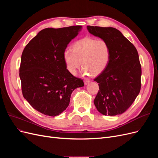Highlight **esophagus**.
<instances>
[{"mask_svg": "<svg viewBox=\"0 0 158 158\" xmlns=\"http://www.w3.org/2000/svg\"><path fill=\"white\" fill-rule=\"evenodd\" d=\"M89 82H90V80H86L84 81V84H85V85H87V84H88Z\"/></svg>", "mask_w": 158, "mask_h": 158, "instance_id": "1", "label": "esophagus"}]
</instances>
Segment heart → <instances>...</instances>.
<instances>
[{"mask_svg": "<svg viewBox=\"0 0 158 158\" xmlns=\"http://www.w3.org/2000/svg\"><path fill=\"white\" fill-rule=\"evenodd\" d=\"M111 56V49L104 40L85 37L76 41L73 50L66 49L63 52V60L66 70L76 75L81 64L84 75L98 76L106 69Z\"/></svg>", "mask_w": 158, "mask_h": 158, "instance_id": "1", "label": "heart"}]
</instances>
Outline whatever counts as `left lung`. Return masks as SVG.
Segmentation results:
<instances>
[{
	"label": "left lung",
	"mask_w": 158,
	"mask_h": 158,
	"mask_svg": "<svg viewBox=\"0 0 158 158\" xmlns=\"http://www.w3.org/2000/svg\"><path fill=\"white\" fill-rule=\"evenodd\" d=\"M91 34L110 46L109 63L94 81L99 90L94 103L104 115L121 114L130 107L141 88V65L135 47L116 28L88 26Z\"/></svg>",
	"instance_id": "8db88e82"
}]
</instances>
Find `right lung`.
I'll use <instances>...</instances> for the list:
<instances>
[{"instance_id": "add662e5", "label": "right lung", "mask_w": 158, "mask_h": 158, "mask_svg": "<svg viewBox=\"0 0 158 158\" xmlns=\"http://www.w3.org/2000/svg\"><path fill=\"white\" fill-rule=\"evenodd\" d=\"M81 30V26L45 28L23 51L20 67L23 96L45 115H59L68 107L73 91L84 85L82 79L69 73L63 60L64 51Z\"/></svg>"}]
</instances>
